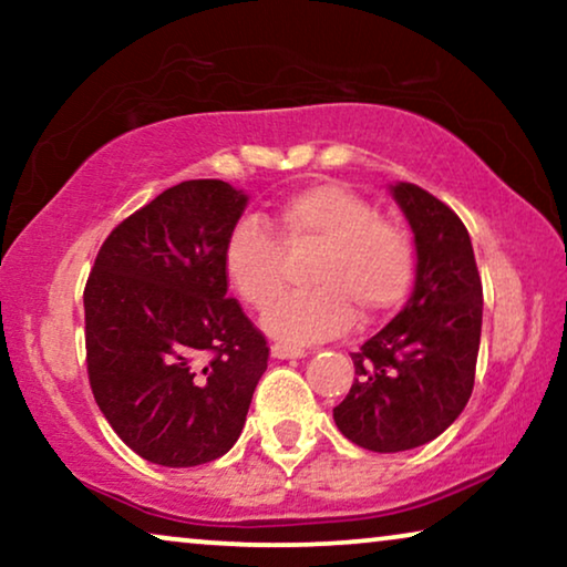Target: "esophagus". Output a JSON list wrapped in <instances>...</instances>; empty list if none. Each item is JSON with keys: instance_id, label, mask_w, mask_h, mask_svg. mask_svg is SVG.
Returning a JSON list of instances; mask_svg holds the SVG:
<instances>
[{"instance_id": "esophagus-1", "label": "esophagus", "mask_w": 567, "mask_h": 567, "mask_svg": "<svg viewBox=\"0 0 567 567\" xmlns=\"http://www.w3.org/2000/svg\"><path fill=\"white\" fill-rule=\"evenodd\" d=\"M270 355L278 361H286V359H305V348H293V346H284V343H276L270 346Z\"/></svg>"}]
</instances>
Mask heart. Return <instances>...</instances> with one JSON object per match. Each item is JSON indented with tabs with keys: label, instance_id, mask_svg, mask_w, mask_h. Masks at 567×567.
<instances>
[{
	"label": "heart",
	"instance_id": "b5f03b06",
	"mask_svg": "<svg viewBox=\"0 0 567 567\" xmlns=\"http://www.w3.org/2000/svg\"><path fill=\"white\" fill-rule=\"evenodd\" d=\"M275 239L266 224L237 221L224 247V270L239 297L266 309L286 284L285 245L291 255L315 250L307 284L262 317L268 336L305 346L340 336L359 312L363 322L390 315L405 301L415 274V252L398 224L379 219L367 200L338 183H312L276 208Z\"/></svg>",
	"mask_w": 567,
	"mask_h": 567
}]
</instances>
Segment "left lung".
Here are the masks:
<instances>
[{
  "label": "left lung",
  "instance_id": "obj_1",
  "mask_svg": "<svg viewBox=\"0 0 567 567\" xmlns=\"http://www.w3.org/2000/svg\"><path fill=\"white\" fill-rule=\"evenodd\" d=\"M415 239L408 305L351 353L355 379L332 408L369 452H408L441 436L467 405L483 330V284L460 216L413 183L390 185Z\"/></svg>",
  "mask_w": 567,
  "mask_h": 567
}]
</instances>
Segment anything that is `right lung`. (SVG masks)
Returning <instances> with one entry per match:
<instances>
[{
	"instance_id": "obj_1",
	"label": "right lung",
	"mask_w": 567,
	"mask_h": 567,
	"mask_svg": "<svg viewBox=\"0 0 567 567\" xmlns=\"http://www.w3.org/2000/svg\"><path fill=\"white\" fill-rule=\"evenodd\" d=\"M247 193L185 181L123 219L84 286L87 374L123 444L162 467H198L243 433L268 346L227 299L224 247Z\"/></svg>"
}]
</instances>
